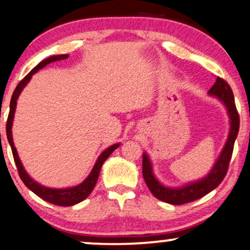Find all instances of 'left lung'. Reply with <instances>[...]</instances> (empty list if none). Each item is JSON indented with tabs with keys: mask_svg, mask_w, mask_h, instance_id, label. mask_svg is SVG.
<instances>
[{
	"mask_svg": "<svg viewBox=\"0 0 250 250\" xmlns=\"http://www.w3.org/2000/svg\"><path fill=\"white\" fill-rule=\"evenodd\" d=\"M208 95L217 97L226 107L229 117V133L217 161L205 177L190 182V183L180 188L167 187L162 184L154 175L152 162H150L147 153L143 154L144 180L154 197L162 200V202L169 203L172 205H182L186 204V203L193 202V200L202 198L208 192H211L212 190H214L226 176L230 158H232L234 143H235L239 133L240 117L238 111H236L232 89L225 80L217 78L215 83L208 90Z\"/></svg>",
	"mask_w": 250,
	"mask_h": 250,
	"instance_id": "1",
	"label": "left lung"
}]
</instances>
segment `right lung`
Here are the masks:
<instances>
[{
    "label": "right lung",
    "mask_w": 250,
    "mask_h": 250,
    "mask_svg": "<svg viewBox=\"0 0 250 250\" xmlns=\"http://www.w3.org/2000/svg\"><path fill=\"white\" fill-rule=\"evenodd\" d=\"M68 58V54H61V55H52V57L47 58V59L42 60V62H39L37 66L33 68L31 72L27 74V75L21 81L18 83L16 89H15L14 94H12L11 101H10V111H9V116H8V120H7V138L9 144H10L11 150H12V155H14V160L15 163H16L17 169H18V174H20V177L23 181V183L29 188V189L35 192L37 196L40 197L42 199L46 200V202L52 203L54 205H59V206H72L78 204V203L84 200L87 197L90 195L91 191L94 190L95 186H96V182L98 180V176H100V171L103 163L105 162V160L109 158L110 154L113 152L116 148L119 147V143L112 145V146L107 147L105 150H103L100 156H98L96 163H95L94 168L90 171V174L88 175V177L85 178L82 183H80L79 186L72 187V188H64V189H53V188H47L39 184L38 182H36L32 177L30 176L29 174L25 171L23 165H21L20 156H18V153L16 150V147L14 145V140H12V132H11V127H12V122H14V116H15V111H16V104H17V100L20 97L21 90H23L24 87L30 82L31 78L35 73L38 72L39 69L44 68L46 64L51 63V62H55V61L59 60H64Z\"/></svg>",
    "instance_id": "right-lung-1"
}]
</instances>
